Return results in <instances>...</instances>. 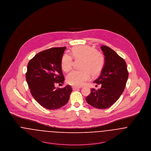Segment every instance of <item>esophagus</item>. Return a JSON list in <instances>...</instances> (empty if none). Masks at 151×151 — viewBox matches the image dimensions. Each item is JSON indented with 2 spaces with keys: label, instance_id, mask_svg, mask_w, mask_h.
Wrapping results in <instances>:
<instances>
[{
  "label": "esophagus",
  "instance_id": "1",
  "mask_svg": "<svg viewBox=\"0 0 151 151\" xmlns=\"http://www.w3.org/2000/svg\"><path fill=\"white\" fill-rule=\"evenodd\" d=\"M80 87H77V86H72V89L73 90H77V89H80Z\"/></svg>",
  "mask_w": 151,
  "mask_h": 151
}]
</instances>
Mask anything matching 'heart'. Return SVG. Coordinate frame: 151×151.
<instances>
[{"label":"heart","instance_id":"heart-1","mask_svg":"<svg viewBox=\"0 0 151 151\" xmlns=\"http://www.w3.org/2000/svg\"><path fill=\"white\" fill-rule=\"evenodd\" d=\"M72 56L76 59H81V70H73L66 77L67 82L74 86H81L93 76L99 75L105 64V58L103 54L98 52L95 48L88 45H80L74 47L71 51ZM73 58L66 53L61 59V68L63 71L68 72L73 66Z\"/></svg>","mask_w":151,"mask_h":151}]
</instances>
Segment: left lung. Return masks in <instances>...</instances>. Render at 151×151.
<instances>
[{"mask_svg": "<svg viewBox=\"0 0 151 151\" xmlns=\"http://www.w3.org/2000/svg\"><path fill=\"white\" fill-rule=\"evenodd\" d=\"M105 64L100 76L94 81L101 85L100 89H91L86 101L91 106L105 109L114 104L122 94L127 81L129 73L124 59L106 45L101 47Z\"/></svg>", "mask_w": 151, "mask_h": 151, "instance_id": "left-lung-1", "label": "left lung"}]
</instances>
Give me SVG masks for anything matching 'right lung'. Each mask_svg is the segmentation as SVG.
<instances>
[{
    "label": "right lung",
    "mask_w": 151,
    "mask_h": 151,
    "mask_svg": "<svg viewBox=\"0 0 151 151\" xmlns=\"http://www.w3.org/2000/svg\"><path fill=\"white\" fill-rule=\"evenodd\" d=\"M64 47L51 48L37 54L27 64L26 80L33 98L45 109H58L69 101L72 92L70 85L56 88V83H63L65 77L61 68Z\"/></svg>",
    "instance_id": "1"
}]
</instances>
